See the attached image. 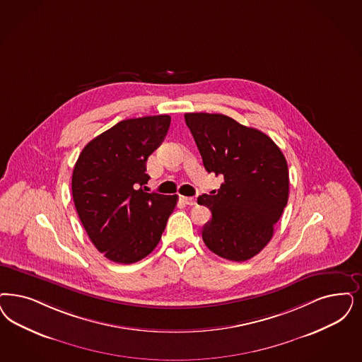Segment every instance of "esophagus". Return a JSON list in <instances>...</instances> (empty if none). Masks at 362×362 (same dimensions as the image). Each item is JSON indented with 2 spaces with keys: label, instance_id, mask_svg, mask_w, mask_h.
Here are the masks:
<instances>
[{
  "label": "esophagus",
  "instance_id": "34e87169",
  "mask_svg": "<svg viewBox=\"0 0 362 362\" xmlns=\"http://www.w3.org/2000/svg\"><path fill=\"white\" fill-rule=\"evenodd\" d=\"M182 200H183L187 206H194V204L197 203V200H195V198H192V197H183Z\"/></svg>",
  "mask_w": 362,
  "mask_h": 362
}]
</instances>
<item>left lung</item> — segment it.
I'll use <instances>...</instances> for the list:
<instances>
[{
  "instance_id": "8db88e82",
  "label": "left lung",
  "mask_w": 362,
  "mask_h": 362,
  "mask_svg": "<svg viewBox=\"0 0 362 362\" xmlns=\"http://www.w3.org/2000/svg\"><path fill=\"white\" fill-rule=\"evenodd\" d=\"M207 173L225 182L198 203L211 210L202 230L216 255L243 262L270 242L288 199V170L282 151L259 129L221 113L185 115Z\"/></svg>"
}]
</instances>
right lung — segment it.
Listing matches in <instances>:
<instances>
[{
	"instance_id": "add662e5",
	"label": "right lung",
	"mask_w": 362,
	"mask_h": 362,
	"mask_svg": "<svg viewBox=\"0 0 362 362\" xmlns=\"http://www.w3.org/2000/svg\"><path fill=\"white\" fill-rule=\"evenodd\" d=\"M168 115L127 119L90 140L72 175L76 211L105 258L129 264L162 238L177 195L146 192V163L168 132Z\"/></svg>"
}]
</instances>
